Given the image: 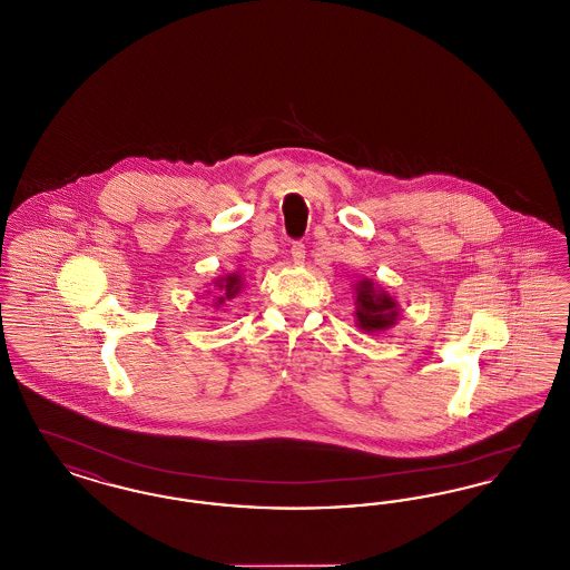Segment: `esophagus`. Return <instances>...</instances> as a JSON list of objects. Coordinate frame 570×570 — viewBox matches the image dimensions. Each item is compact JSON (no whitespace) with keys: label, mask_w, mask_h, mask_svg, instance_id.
I'll list each match as a JSON object with an SVG mask.
<instances>
[{"label":"esophagus","mask_w":570,"mask_h":570,"mask_svg":"<svg viewBox=\"0 0 570 570\" xmlns=\"http://www.w3.org/2000/svg\"><path fill=\"white\" fill-rule=\"evenodd\" d=\"M291 256H293V261H295L296 265H301V263L305 261V246H303L301 242H295L293 248H291Z\"/></svg>","instance_id":"34e87169"}]
</instances>
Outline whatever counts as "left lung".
Masks as SVG:
<instances>
[{
	"label": "left lung",
	"mask_w": 570,
	"mask_h": 570,
	"mask_svg": "<svg viewBox=\"0 0 570 570\" xmlns=\"http://www.w3.org/2000/svg\"><path fill=\"white\" fill-rule=\"evenodd\" d=\"M356 324L365 333H382L399 320V305L386 291L371 279H361L356 286Z\"/></svg>",
	"instance_id": "8db88e82"
}]
</instances>
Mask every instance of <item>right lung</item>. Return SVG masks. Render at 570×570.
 I'll return each instance as SVG.
<instances>
[{"label": "right lung", "instance_id": "1", "mask_svg": "<svg viewBox=\"0 0 570 570\" xmlns=\"http://www.w3.org/2000/svg\"><path fill=\"white\" fill-rule=\"evenodd\" d=\"M214 286L218 288V296H216L214 307H220L225 301L233 298V296L242 291V275L228 274L225 277H218V279H214Z\"/></svg>", "mask_w": 570, "mask_h": 570}]
</instances>
